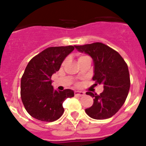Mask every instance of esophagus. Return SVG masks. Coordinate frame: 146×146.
I'll use <instances>...</instances> for the list:
<instances>
[{
    "label": "esophagus",
    "instance_id": "obj_1",
    "mask_svg": "<svg viewBox=\"0 0 146 146\" xmlns=\"http://www.w3.org/2000/svg\"><path fill=\"white\" fill-rule=\"evenodd\" d=\"M74 95H75L76 96H82L85 95V93L82 92V91H74Z\"/></svg>",
    "mask_w": 146,
    "mask_h": 146
}]
</instances>
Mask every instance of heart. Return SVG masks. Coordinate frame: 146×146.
<instances>
[{
	"instance_id": "b5f03b06",
	"label": "heart",
	"mask_w": 146,
	"mask_h": 146,
	"mask_svg": "<svg viewBox=\"0 0 146 146\" xmlns=\"http://www.w3.org/2000/svg\"><path fill=\"white\" fill-rule=\"evenodd\" d=\"M86 57H87V56H80V57L79 58V59H78V60H80V59L84 58H86Z\"/></svg>"
}]
</instances>
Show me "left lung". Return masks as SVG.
I'll return each instance as SVG.
<instances>
[{
  "label": "left lung",
  "mask_w": 146,
  "mask_h": 146,
  "mask_svg": "<svg viewBox=\"0 0 146 146\" xmlns=\"http://www.w3.org/2000/svg\"><path fill=\"white\" fill-rule=\"evenodd\" d=\"M74 47L92 58L93 80L96 85L104 86V91L99 95L91 91L86 93L94 99L93 105L86 109V113L94 119L110 118L123 106L128 96L130 77L127 64L118 52L100 42Z\"/></svg>",
  "instance_id": "obj_1"
}]
</instances>
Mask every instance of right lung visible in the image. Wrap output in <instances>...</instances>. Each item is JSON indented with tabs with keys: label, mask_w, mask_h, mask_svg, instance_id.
<instances>
[{
	"label": "right lung",
	"mask_w": 146,
	"mask_h": 146,
	"mask_svg": "<svg viewBox=\"0 0 146 146\" xmlns=\"http://www.w3.org/2000/svg\"><path fill=\"white\" fill-rule=\"evenodd\" d=\"M74 49V46L49 47L27 65L21 79L20 94L25 110L33 118L45 122L56 121L64 112V102L74 96L71 89L54 90L51 80Z\"/></svg>",
	"instance_id": "right-lung-1"
}]
</instances>
